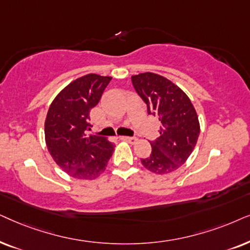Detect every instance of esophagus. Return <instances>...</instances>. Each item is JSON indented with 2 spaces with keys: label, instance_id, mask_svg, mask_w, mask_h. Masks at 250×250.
<instances>
[{
  "label": "esophagus",
  "instance_id": "1",
  "mask_svg": "<svg viewBox=\"0 0 250 250\" xmlns=\"http://www.w3.org/2000/svg\"><path fill=\"white\" fill-rule=\"evenodd\" d=\"M121 139H122V141H125V142L130 143V144H135V143L137 142V138H136V137H128V136H122Z\"/></svg>",
  "mask_w": 250,
  "mask_h": 250
}]
</instances>
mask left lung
<instances>
[{
	"instance_id": "obj_1",
	"label": "left lung",
	"mask_w": 250,
	"mask_h": 250,
	"mask_svg": "<svg viewBox=\"0 0 250 250\" xmlns=\"http://www.w3.org/2000/svg\"><path fill=\"white\" fill-rule=\"evenodd\" d=\"M135 91L159 119L160 137L151 142L152 153L141 159L147 170L169 174L178 169L194 148L200 134L197 112L185 92L168 79L154 73L131 76Z\"/></svg>"
}]
</instances>
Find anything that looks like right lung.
I'll return each mask as SVG.
<instances>
[{"label":"right lung","mask_w":250,"mask_h":250,"mask_svg":"<svg viewBox=\"0 0 250 250\" xmlns=\"http://www.w3.org/2000/svg\"><path fill=\"white\" fill-rule=\"evenodd\" d=\"M111 76L88 74L59 92L46 114L44 134L48 149L62 170L78 179H94L105 170L114 144L92 136L90 109L111 81Z\"/></svg>","instance_id":"add662e5"}]
</instances>
